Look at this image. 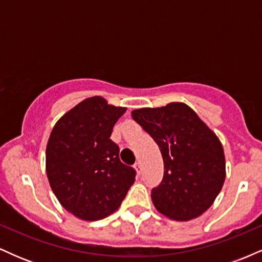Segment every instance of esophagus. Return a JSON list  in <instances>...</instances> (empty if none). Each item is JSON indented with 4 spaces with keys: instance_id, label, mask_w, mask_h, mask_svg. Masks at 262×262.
Wrapping results in <instances>:
<instances>
[{
    "instance_id": "obj_1",
    "label": "esophagus",
    "mask_w": 262,
    "mask_h": 262,
    "mask_svg": "<svg viewBox=\"0 0 262 262\" xmlns=\"http://www.w3.org/2000/svg\"><path fill=\"white\" fill-rule=\"evenodd\" d=\"M134 169H135V171H137V173L138 175H140V172H141V164L139 161H137L135 162V165H134Z\"/></svg>"
}]
</instances>
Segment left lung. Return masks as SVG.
I'll use <instances>...</instances> for the list:
<instances>
[{
    "instance_id": "8db88e82",
    "label": "left lung",
    "mask_w": 262,
    "mask_h": 262,
    "mask_svg": "<svg viewBox=\"0 0 262 262\" xmlns=\"http://www.w3.org/2000/svg\"><path fill=\"white\" fill-rule=\"evenodd\" d=\"M156 141L164 179L151 191L155 208L173 221H191L212 206L225 181V156L217 134L182 102L132 111Z\"/></svg>"
}]
</instances>
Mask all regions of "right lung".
Wrapping results in <instances>:
<instances>
[{
    "instance_id": "1",
    "label": "right lung",
    "mask_w": 262,
    "mask_h": 262,
    "mask_svg": "<svg viewBox=\"0 0 262 262\" xmlns=\"http://www.w3.org/2000/svg\"><path fill=\"white\" fill-rule=\"evenodd\" d=\"M127 108L101 96L89 97L54 125L45 151V170L54 194L81 221H100L116 212L135 181L110 139Z\"/></svg>"
}]
</instances>
